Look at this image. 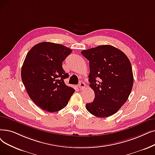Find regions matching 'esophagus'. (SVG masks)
<instances>
[{
    "label": "esophagus",
    "instance_id": "obj_1",
    "mask_svg": "<svg viewBox=\"0 0 155 155\" xmlns=\"http://www.w3.org/2000/svg\"><path fill=\"white\" fill-rule=\"evenodd\" d=\"M78 87L80 88V89L83 90V89L85 88V84L84 82H83L82 81L80 82L79 85H78Z\"/></svg>",
    "mask_w": 155,
    "mask_h": 155
}]
</instances>
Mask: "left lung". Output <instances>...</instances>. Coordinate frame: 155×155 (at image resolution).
Instances as JSON below:
<instances>
[{"mask_svg":"<svg viewBox=\"0 0 155 155\" xmlns=\"http://www.w3.org/2000/svg\"><path fill=\"white\" fill-rule=\"evenodd\" d=\"M82 54L89 61L90 87L95 93L87 110L99 118L117 113L132 91L134 77L129 58L120 49L103 45L84 50Z\"/></svg>","mask_w":155,"mask_h":155,"instance_id":"1","label":"left lung"}]
</instances>
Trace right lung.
<instances>
[{
	"instance_id": "obj_1",
	"label": "right lung",
	"mask_w": 155,
	"mask_h": 155,
	"mask_svg": "<svg viewBox=\"0 0 155 155\" xmlns=\"http://www.w3.org/2000/svg\"><path fill=\"white\" fill-rule=\"evenodd\" d=\"M72 51L61 45L44 42L29 51L21 68V79L30 99L40 108L51 113L68 103L75 89L67 86L69 77L62 63Z\"/></svg>"
}]
</instances>
